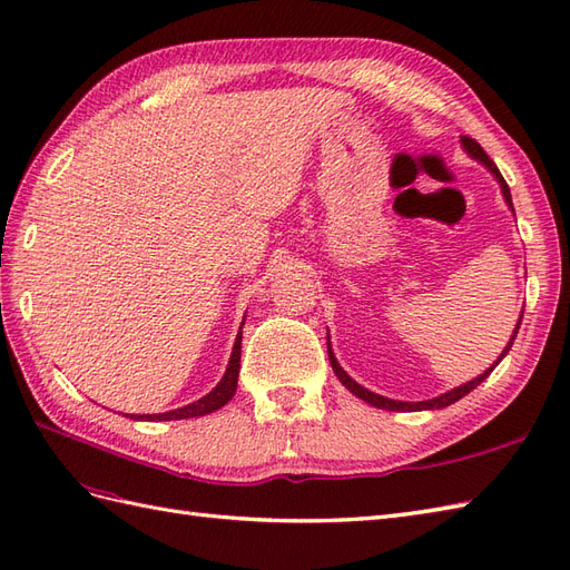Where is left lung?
<instances>
[{
  "instance_id": "obj_1",
  "label": "left lung",
  "mask_w": 570,
  "mask_h": 570,
  "mask_svg": "<svg viewBox=\"0 0 570 570\" xmlns=\"http://www.w3.org/2000/svg\"><path fill=\"white\" fill-rule=\"evenodd\" d=\"M462 146L466 149V154L470 156H474V158H479L481 164H484L493 175H495V180L501 183V189H503V197H505V202L510 204V209H513V199H510V189H508V185H505V180H503V175H501V170L495 168V164L493 160L487 156V151L481 149L479 146V141L476 139H472V137H462ZM515 212V209H513ZM522 320V317H520ZM518 330H520V323H518V327H515V332H513V337H510V342H508V346L503 348V354H501V358L510 352V346H513V340H515V334H518ZM327 354H330V363H332V371L337 373V377L342 381V385L346 387V390H352L356 397H361L363 402H368V404H373V406H377V410H387V412H421V410H443V406H448V404H452V402H458V400H462L466 392H472L479 383H484L487 377L491 375V371L495 368V361L493 366L489 368V371H484L481 373L479 377H474V381H470V383H464V385H460V387H455V390H450V392H445V395H441V397H433V400H426V402H397V400H387V397H383V395H375V392H371V390H366V387H361L356 381H352V377H348L344 371H342V366L337 363V358H334V354L330 352V346H327Z\"/></svg>"
}]
</instances>
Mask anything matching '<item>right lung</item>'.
<instances>
[{
    "label": "right lung",
    "mask_w": 570,
    "mask_h": 570,
    "mask_svg": "<svg viewBox=\"0 0 570 570\" xmlns=\"http://www.w3.org/2000/svg\"><path fill=\"white\" fill-rule=\"evenodd\" d=\"M240 340H243V332H238L236 337V346H233V354L228 361V368L226 375L222 377V383H218L207 397H202L193 404L180 406V410H173L166 414H146V416H137V419H146V421H173V419H193V416H204L209 412H216L218 406H224L233 395H236V387H238V371H240Z\"/></svg>",
    "instance_id": "1"
}]
</instances>
